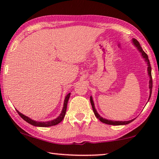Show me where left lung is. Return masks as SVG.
<instances>
[{
	"label": "left lung",
	"instance_id": "left-lung-1",
	"mask_svg": "<svg viewBox=\"0 0 159 159\" xmlns=\"http://www.w3.org/2000/svg\"><path fill=\"white\" fill-rule=\"evenodd\" d=\"M132 43H133V45L137 48V49H138L139 52H140V53H141V56H142L143 58H144L145 61L146 62V64H147L148 74V76L150 77V80H149L150 95H149V98H148V101H149L150 98H151V96L152 88H153V80H152V76H151V64H150V61H149V59H148V56L147 54L145 53L144 51H143L142 47L140 46V43H139L138 41L136 39H134V38L132 39ZM90 103H91V105H92V108H93V112H94V114H95V116H96L97 118L101 121V122H103L104 124H107V125H128V124L131 123L132 121H133L134 119H135V118H134V119H131V120H129V121H114V120H109V119H106L105 118H103V117H102L101 115H100L97 112L96 109H95L94 101H93L92 96H90Z\"/></svg>",
	"mask_w": 159,
	"mask_h": 159
}]
</instances>
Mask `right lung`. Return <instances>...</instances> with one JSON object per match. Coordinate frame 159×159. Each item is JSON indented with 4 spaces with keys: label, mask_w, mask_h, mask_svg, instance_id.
I'll use <instances>...</instances> for the list:
<instances>
[{
    "label": "right lung",
    "mask_w": 159,
    "mask_h": 159,
    "mask_svg": "<svg viewBox=\"0 0 159 159\" xmlns=\"http://www.w3.org/2000/svg\"><path fill=\"white\" fill-rule=\"evenodd\" d=\"M70 95H71V93H68L66 95V97H65V99H64V107L62 108V111H61V113L59 116H58L57 118H56L55 119H53V120L51 121H34V120H32V119L29 118V117L25 116V115H24L21 114L19 111L18 110H16L17 113H18L19 116H20L21 118H22L24 120L27 121L30 125H33V126H35V127H51V126H54V125H58V124H59L61 121L63 120V119L64 118L65 116V114H66V108H67V103H68V101L69 99V97H70Z\"/></svg>",
    "instance_id": "1"
}]
</instances>
